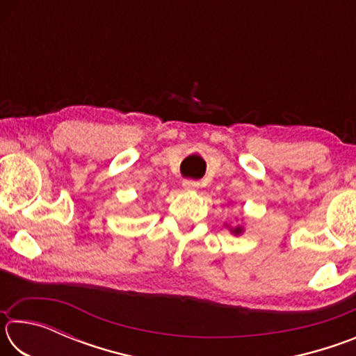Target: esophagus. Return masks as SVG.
<instances>
[{
  "mask_svg": "<svg viewBox=\"0 0 356 356\" xmlns=\"http://www.w3.org/2000/svg\"><path fill=\"white\" fill-rule=\"evenodd\" d=\"M182 185H184L185 190H197V188H200V182H197V180H191V179H185Z\"/></svg>",
  "mask_w": 356,
  "mask_h": 356,
  "instance_id": "obj_1",
  "label": "esophagus"
}]
</instances>
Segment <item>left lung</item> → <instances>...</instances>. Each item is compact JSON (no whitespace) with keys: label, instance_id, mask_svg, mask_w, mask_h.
Segmentation results:
<instances>
[{"label":"left lung","instance_id":"8db88e82","mask_svg":"<svg viewBox=\"0 0 356 356\" xmlns=\"http://www.w3.org/2000/svg\"><path fill=\"white\" fill-rule=\"evenodd\" d=\"M234 234H240V232H242V229H240V227H237V229H234V231H232Z\"/></svg>","mask_w":356,"mask_h":356}]
</instances>
